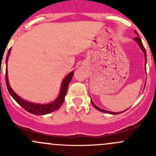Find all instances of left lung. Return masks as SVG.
<instances>
[{
  "instance_id": "8db88e82",
  "label": "left lung",
  "mask_w": 156,
  "mask_h": 156,
  "mask_svg": "<svg viewBox=\"0 0 156 156\" xmlns=\"http://www.w3.org/2000/svg\"><path fill=\"white\" fill-rule=\"evenodd\" d=\"M136 34H138V33L136 32ZM134 40L136 41V42H137V44H139V46L140 47L141 50H143V52H144V54H145V62H146L145 64H146V49H145V48H144V44H143V43H142V41H141L140 37H138V36H136V37H134ZM90 102H91V103H92L93 106H94V108H97V109L99 110V111L103 112L109 113V114H112V115H117V114H120V113H122V112H109V111H106V110H104V109H102V108L97 107V106H96V105L94 104V103H93V101H92V100H90ZM124 112H125V111H124Z\"/></svg>"
}]
</instances>
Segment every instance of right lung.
Returning a JSON list of instances; mask_svg holds the SVG:
<instances>
[{
    "mask_svg": "<svg viewBox=\"0 0 156 156\" xmlns=\"http://www.w3.org/2000/svg\"><path fill=\"white\" fill-rule=\"evenodd\" d=\"M11 48L8 50V54L7 55V59H6V63L7 62V59H8V56L10 53ZM74 73L73 72H70L66 77L63 79L62 83V86H61V90L59 93V97H57L56 100L54 102H53L52 103L50 104H35V103H29V102L26 101V100H23V99L20 98L19 96H17L15 93L13 92L12 89H11L10 84H9L8 81V78H7V71H6V84H7V90H8L9 93L11 96H12V98L20 105L25 110H26L29 112L31 113L33 115H46L48 113L53 112L56 111L57 109H59L61 107L62 104L63 103L64 100H65V96L66 94L67 89H68L69 82L72 80V77H73Z\"/></svg>",
    "mask_w": 156,
    "mask_h": 156,
    "instance_id": "right-lung-1",
    "label": "right lung"
}]
</instances>
